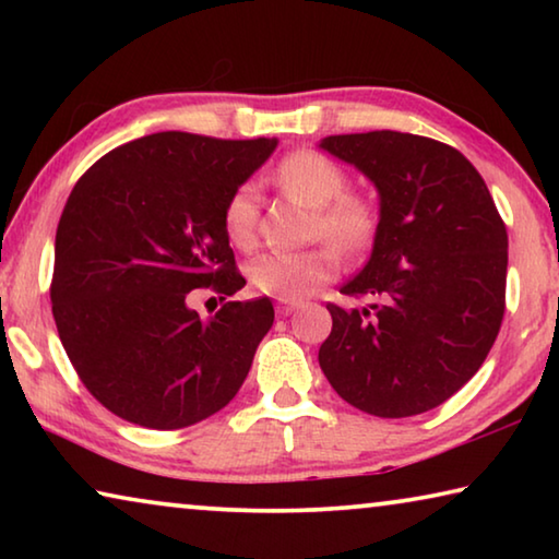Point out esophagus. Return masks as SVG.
Listing matches in <instances>:
<instances>
[{"label":"esophagus","mask_w":559,"mask_h":559,"mask_svg":"<svg viewBox=\"0 0 559 559\" xmlns=\"http://www.w3.org/2000/svg\"><path fill=\"white\" fill-rule=\"evenodd\" d=\"M298 308H300V302H296V300H278L276 302V313L281 318H288L290 313H296Z\"/></svg>","instance_id":"1"}]
</instances>
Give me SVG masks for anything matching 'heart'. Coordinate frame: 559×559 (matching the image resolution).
<instances>
[{"instance_id":"1","label":"heart","mask_w":559,"mask_h":559,"mask_svg":"<svg viewBox=\"0 0 559 559\" xmlns=\"http://www.w3.org/2000/svg\"><path fill=\"white\" fill-rule=\"evenodd\" d=\"M283 192L313 210V236L328 243L296 253H263L249 266L251 286L278 300H300L333 281L340 269L335 248L357 253L377 229V210L370 197L349 192L345 167L313 147L293 150L273 169ZM224 234L231 246L251 251L259 241V194L253 185H239L222 212ZM334 246L330 247L329 243Z\"/></svg>"}]
</instances>
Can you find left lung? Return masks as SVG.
<instances>
[{"label":"left lung","instance_id":"1","mask_svg":"<svg viewBox=\"0 0 559 559\" xmlns=\"http://www.w3.org/2000/svg\"><path fill=\"white\" fill-rule=\"evenodd\" d=\"M320 147L372 179L380 224L367 266L328 302L318 362L359 412L402 419L456 394L506 313L508 231L484 177L456 147L412 132L330 135Z\"/></svg>","mask_w":559,"mask_h":559}]
</instances>
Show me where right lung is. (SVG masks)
Returning <instances> with one entry per match:
<instances>
[{
	"mask_svg": "<svg viewBox=\"0 0 559 559\" xmlns=\"http://www.w3.org/2000/svg\"><path fill=\"white\" fill-rule=\"evenodd\" d=\"M273 147L167 130L110 150L75 182L56 229L51 310L75 374L120 419L192 427L243 384L271 300H226L202 320L189 298L246 286L222 212Z\"/></svg>",
	"mask_w": 559,
	"mask_h": 559,
	"instance_id": "add662e5",
	"label": "right lung"
}]
</instances>
